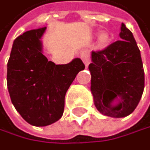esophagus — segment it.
Segmentation results:
<instances>
[{"label": "esophagus", "instance_id": "obj_1", "mask_svg": "<svg viewBox=\"0 0 150 150\" xmlns=\"http://www.w3.org/2000/svg\"><path fill=\"white\" fill-rule=\"evenodd\" d=\"M80 58L83 60V62H84V64L86 65V66H88V65L90 64V62H91V59H90V54H88V51H86V50L82 51L80 53Z\"/></svg>", "mask_w": 150, "mask_h": 150}]
</instances>
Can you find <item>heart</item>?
I'll return each instance as SVG.
<instances>
[{
  "instance_id": "b5f03b06",
  "label": "heart",
  "mask_w": 150,
  "mask_h": 150,
  "mask_svg": "<svg viewBox=\"0 0 150 150\" xmlns=\"http://www.w3.org/2000/svg\"><path fill=\"white\" fill-rule=\"evenodd\" d=\"M108 39H109V35H108L107 33H105V31H103V33H101L100 34H99V40H100V42L102 44H105L106 43Z\"/></svg>"
}]
</instances>
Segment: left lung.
I'll use <instances>...</instances> for the list:
<instances>
[{
  "instance_id": "8db88e82",
  "label": "left lung",
  "mask_w": 150,
  "mask_h": 150,
  "mask_svg": "<svg viewBox=\"0 0 150 150\" xmlns=\"http://www.w3.org/2000/svg\"><path fill=\"white\" fill-rule=\"evenodd\" d=\"M120 37L102 51H92L88 65L94 105L102 115L116 119L134 111L145 87L140 50L124 23Z\"/></svg>"
}]
</instances>
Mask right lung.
Returning a JSON list of instances; mask_svg holds the SVG:
<instances>
[{
  "label": "right lung",
  "mask_w": 150,
  "mask_h": 150,
  "mask_svg": "<svg viewBox=\"0 0 150 150\" xmlns=\"http://www.w3.org/2000/svg\"><path fill=\"white\" fill-rule=\"evenodd\" d=\"M47 28L16 38L7 63V88L12 103L29 124L44 127L62 117L64 98L76 74L85 69L79 58L56 65L43 54Z\"/></svg>",
  "instance_id": "obj_1"
}]
</instances>
